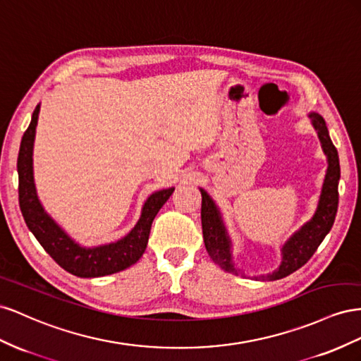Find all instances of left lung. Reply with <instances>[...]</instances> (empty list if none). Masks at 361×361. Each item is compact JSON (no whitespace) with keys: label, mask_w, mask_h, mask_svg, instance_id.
Returning <instances> with one entry per match:
<instances>
[{"label":"left lung","mask_w":361,"mask_h":361,"mask_svg":"<svg viewBox=\"0 0 361 361\" xmlns=\"http://www.w3.org/2000/svg\"><path fill=\"white\" fill-rule=\"evenodd\" d=\"M313 126L317 130L319 139L322 142V148L328 157V171L325 175L324 188L321 200H319L317 210L310 222H307L302 228L293 234L283 246V262L275 272L267 276H260L262 280H280L304 266L310 257L316 252L317 246L322 243L328 231L336 219L337 205H338V180H341V163H338V154L336 147L329 139L325 121L317 113H310ZM202 205H201V224L205 250H207L210 259L221 266L224 271L234 272L235 269L231 262L230 252V239L225 234L224 224L221 221L219 210L216 209L214 202L207 195V192L201 189Z\"/></svg>","instance_id":"1"}]
</instances>
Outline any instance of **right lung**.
<instances>
[{
    "mask_svg": "<svg viewBox=\"0 0 361 361\" xmlns=\"http://www.w3.org/2000/svg\"><path fill=\"white\" fill-rule=\"evenodd\" d=\"M40 106L33 111L32 122L20 140L18 156L19 207L28 230L60 267L81 278H95L127 269L135 264L147 250L151 225L163 204L169 200L173 188L152 193L143 205L142 216L135 228L116 243L98 248H81L61 231L40 205L33 183V142Z\"/></svg>",
    "mask_w": 361,
    "mask_h": 361,
    "instance_id": "1",
    "label": "right lung"
}]
</instances>
